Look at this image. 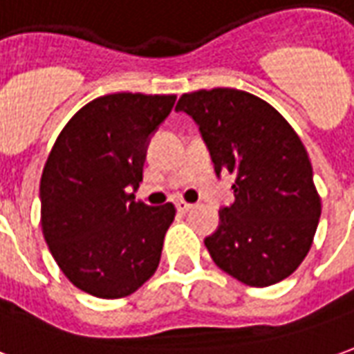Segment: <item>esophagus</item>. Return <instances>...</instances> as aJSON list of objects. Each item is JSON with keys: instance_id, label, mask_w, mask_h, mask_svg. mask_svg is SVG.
<instances>
[{"instance_id": "esophagus-1", "label": "esophagus", "mask_w": 354, "mask_h": 354, "mask_svg": "<svg viewBox=\"0 0 354 354\" xmlns=\"http://www.w3.org/2000/svg\"><path fill=\"white\" fill-rule=\"evenodd\" d=\"M194 208V204H189V202H177V209L183 212V214H187V212H191Z\"/></svg>"}]
</instances>
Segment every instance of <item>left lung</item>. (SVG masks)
Listing matches in <instances>:
<instances>
[{"instance_id": "1", "label": "left lung", "mask_w": 354, "mask_h": 354, "mask_svg": "<svg viewBox=\"0 0 354 354\" xmlns=\"http://www.w3.org/2000/svg\"><path fill=\"white\" fill-rule=\"evenodd\" d=\"M175 111L198 125L216 175H235V202L221 206L218 229L204 239L212 260L252 287L289 277L310 250L322 212L301 138L243 90L183 94Z\"/></svg>"}]
</instances>
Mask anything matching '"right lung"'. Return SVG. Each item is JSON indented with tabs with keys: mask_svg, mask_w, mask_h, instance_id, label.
I'll return each instance as SVG.
<instances>
[{
	"mask_svg": "<svg viewBox=\"0 0 354 354\" xmlns=\"http://www.w3.org/2000/svg\"><path fill=\"white\" fill-rule=\"evenodd\" d=\"M175 100L131 92L92 100L51 148L40 181L44 239L84 293L131 295L160 264L175 206H146L135 192L150 138Z\"/></svg>",
	"mask_w": 354,
	"mask_h": 354,
	"instance_id": "obj_1",
	"label": "right lung"
}]
</instances>
